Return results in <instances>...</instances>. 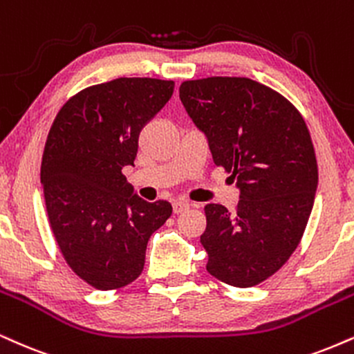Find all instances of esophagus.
Here are the masks:
<instances>
[{"label":"esophagus","mask_w":354,"mask_h":354,"mask_svg":"<svg viewBox=\"0 0 354 354\" xmlns=\"http://www.w3.org/2000/svg\"><path fill=\"white\" fill-rule=\"evenodd\" d=\"M186 209H189V204L188 203H185V201H174L173 203L174 214H181V212H185Z\"/></svg>","instance_id":"esophagus-1"}]
</instances>
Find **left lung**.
<instances>
[{"label": "left lung", "instance_id": "1", "mask_svg": "<svg viewBox=\"0 0 354 354\" xmlns=\"http://www.w3.org/2000/svg\"><path fill=\"white\" fill-rule=\"evenodd\" d=\"M180 99L241 191L232 212L204 206L206 269L232 287H254L282 269L308 223L318 185L308 127L282 93L249 77L185 80Z\"/></svg>", "mask_w": 354, "mask_h": 354}]
</instances>
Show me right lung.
<instances>
[{
	"mask_svg": "<svg viewBox=\"0 0 354 354\" xmlns=\"http://www.w3.org/2000/svg\"><path fill=\"white\" fill-rule=\"evenodd\" d=\"M173 80L120 77L91 85L55 115L41 163L50 229L67 266L97 290L142 274L148 239L171 216L168 201L133 194L140 131L165 107Z\"/></svg>",
	"mask_w": 354,
	"mask_h": 354,
	"instance_id": "1",
	"label": "right lung"
}]
</instances>
